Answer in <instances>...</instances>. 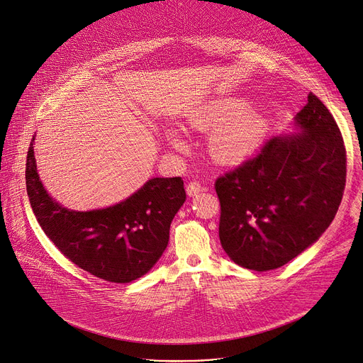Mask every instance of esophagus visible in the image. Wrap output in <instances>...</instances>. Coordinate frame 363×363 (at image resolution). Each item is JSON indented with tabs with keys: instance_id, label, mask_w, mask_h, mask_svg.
Returning a JSON list of instances; mask_svg holds the SVG:
<instances>
[{
	"instance_id": "1",
	"label": "esophagus",
	"mask_w": 363,
	"mask_h": 363,
	"mask_svg": "<svg viewBox=\"0 0 363 363\" xmlns=\"http://www.w3.org/2000/svg\"><path fill=\"white\" fill-rule=\"evenodd\" d=\"M186 190H187V194H189V196H196V194L201 190V184H200V182L193 180V182H190V183L187 184Z\"/></svg>"
}]
</instances>
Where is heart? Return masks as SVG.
I'll use <instances>...</instances> for the list:
<instances>
[{
    "mask_svg": "<svg viewBox=\"0 0 363 363\" xmlns=\"http://www.w3.org/2000/svg\"><path fill=\"white\" fill-rule=\"evenodd\" d=\"M189 124L197 130L220 127L213 138V152L223 162H239L252 155L264 137V120L250 111V106L236 99L216 100L200 108ZM169 141L179 150L186 141L177 131L169 134Z\"/></svg>",
    "mask_w": 363,
    "mask_h": 363,
    "instance_id": "heart-1",
    "label": "heart"
}]
</instances>
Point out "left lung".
Returning <instances> with one entry per match:
<instances>
[{"instance_id": "8db88e82", "label": "left lung", "mask_w": 363, "mask_h": 363, "mask_svg": "<svg viewBox=\"0 0 363 363\" xmlns=\"http://www.w3.org/2000/svg\"><path fill=\"white\" fill-rule=\"evenodd\" d=\"M301 133L272 137L260 152L214 182L219 238L229 257L252 270L277 269L329 228L346 183V149L326 106L308 96Z\"/></svg>"}]
</instances>
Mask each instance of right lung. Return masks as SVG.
Listing matches in <instances>:
<instances>
[{"label":"right lung","mask_w":363,"mask_h":363,"mask_svg":"<svg viewBox=\"0 0 363 363\" xmlns=\"http://www.w3.org/2000/svg\"><path fill=\"white\" fill-rule=\"evenodd\" d=\"M33 141L26 164L27 193L41 229L55 247L106 281L128 283L146 274L167 247L172 220L186 200L182 177L152 179L107 208L72 211L44 190Z\"/></svg>","instance_id":"obj_1"}]
</instances>
